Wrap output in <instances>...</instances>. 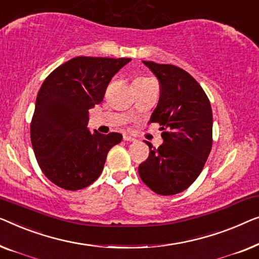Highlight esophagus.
I'll return each instance as SVG.
<instances>
[{"label": "esophagus", "mask_w": 259, "mask_h": 259, "mask_svg": "<svg viewBox=\"0 0 259 259\" xmlns=\"http://www.w3.org/2000/svg\"><path fill=\"white\" fill-rule=\"evenodd\" d=\"M123 140L126 141V142H135V141H136V138L130 136V135H124V136H123Z\"/></svg>", "instance_id": "obj_1"}]
</instances>
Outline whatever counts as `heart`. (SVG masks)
<instances>
[{
    "instance_id": "b5f03b06",
    "label": "heart",
    "mask_w": 259,
    "mask_h": 259,
    "mask_svg": "<svg viewBox=\"0 0 259 259\" xmlns=\"http://www.w3.org/2000/svg\"><path fill=\"white\" fill-rule=\"evenodd\" d=\"M143 81H148V78H138L135 82H143Z\"/></svg>"
}]
</instances>
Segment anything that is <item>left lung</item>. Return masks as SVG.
Wrapping results in <instances>:
<instances>
[{
  "instance_id": "8db88e82",
  "label": "left lung",
  "mask_w": 259,
  "mask_h": 259,
  "mask_svg": "<svg viewBox=\"0 0 259 259\" xmlns=\"http://www.w3.org/2000/svg\"><path fill=\"white\" fill-rule=\"evenodd\" d=\"M159 81L150 123L161 125L163 144L150 148L138 166L141 180L158 195L184 191L202 172L212 147V110L202 87L183 69L143 61Z\"/></svg>"
}]
</instances>
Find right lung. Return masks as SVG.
<instances>
[{
    "instance_id": "1",
    "label": "right lung",
    "mask_w": 259,
    "mask_h": 259,
    "mask_svg": "<svg viewBox=\"0 0 259 259\" xmlns=\"http://www.w3.org/2000/svg\"><path fill=\"white\" fill-rule=\"evenodd\" d=\"M131 58L79 56L56 68L37 94L31 145L43 174L57 187L79 190L100 177L122 135L88 129L89 110L103 101L109 82Z\"/></svg>"
}]
</instances>
